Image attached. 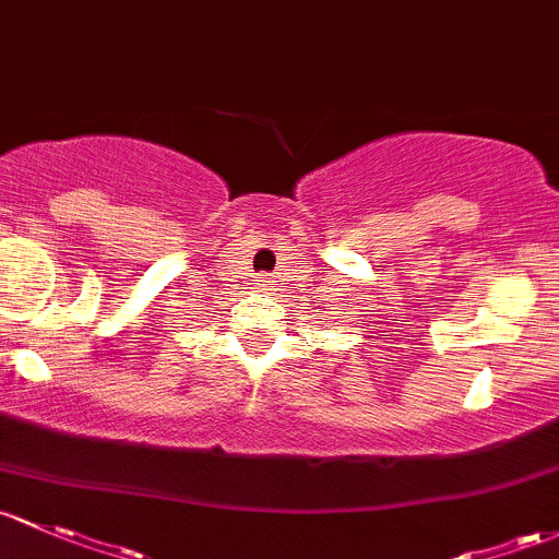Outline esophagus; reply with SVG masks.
<instances>
[{"mask_svg":"<svg viewBox=\"0 0 559 559\" xmlns=\"http://www.w3.org/2000/svg\"><path fill=\"white\" fill-rule=\"evenodd\" d=\"M260 286L262 289H270V286H273V278H267V275H264V278H260Z\"/></svg>","mask_w":559,"mask_h":559,"instance_id":"1","label":"esophagus"}]
</instances>
